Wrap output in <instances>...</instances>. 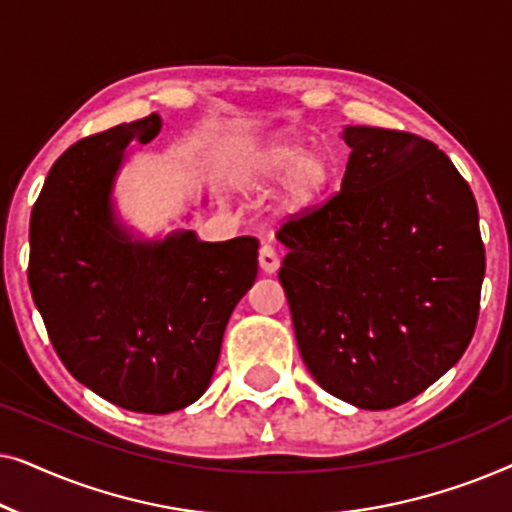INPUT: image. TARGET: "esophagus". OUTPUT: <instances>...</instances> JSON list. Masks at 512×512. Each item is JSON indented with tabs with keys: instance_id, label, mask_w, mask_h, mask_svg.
<instances>
[{
	"instance_id": "obj_1",
	"label": "esophagus",
	"mask_w": 512,
	"mask_h": 512,
	"mask_svg": "<svg viewBox=\"0 0 512 512\" xmlns=\"http://www.w3.org/2000/svg\"><path fill=\"white\" fill-rule=\"evenodd\" d=\"M258 261H261V270L268 272V275L279 270V254L275 247H270V244H263L261 254H258Z\"/></svg>"
}]
</instances>
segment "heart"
<instances>
[{"label": "heart", "instance_id": "b5f03b06", "mask_svg": "<svg viewBox=\"0 0 512 512\" xmlns=\"http://www.w3.org/2000/svg\"><path fill=\"white\" fill-rule=\"evenodd\" d=\"M247 177L254 184L279 179L277 202L284 212H303L324 198L333 181V160L324 146H307L293 137H270L251 151Z\"/></svg>", "mask_w": 512, "mask_h": 512}]
</instances>
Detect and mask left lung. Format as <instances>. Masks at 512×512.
Instances as JSON below:
<instances>
[{"label":"left lung","instance_id":"left-lung-1","mask_svg":"<svg viewBox=\"0 0 512 512\" xmlns=\"http://www.w3.org/2000/svg\"><path fill=\"white\" fill-rule=\"evenodd\" d=\"M340 193L277 240L293 331L321 389L363 410L396 408L466 352L485 244L471 186L429 139L347 125Z\"/></svg>","mask_w":512,"mask_h":512}]
</instances>
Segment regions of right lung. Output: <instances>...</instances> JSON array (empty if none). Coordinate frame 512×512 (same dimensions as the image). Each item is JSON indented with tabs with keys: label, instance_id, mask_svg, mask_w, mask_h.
I'll return each instance as SVG.
<instances>
[{
	"label": "right lung",
	"instance_id": "right-lung-1",
	"mask_svg": "<svg viewBox=\"0 0 512 512\" xmlns=\"http://www.w3.org/2000/svg\"><path fill=\"white\" fill-rule=\"evenodd\" d=\"M160 116L97 132L55 160L30 219V289L60 361L104 401L167 415L205 394L223 331L258 272V240L142 242L111 188L130 144Z\"/></svg>",
	"mask_w": 512,
	"mask_h": 512
}]
</instances>
